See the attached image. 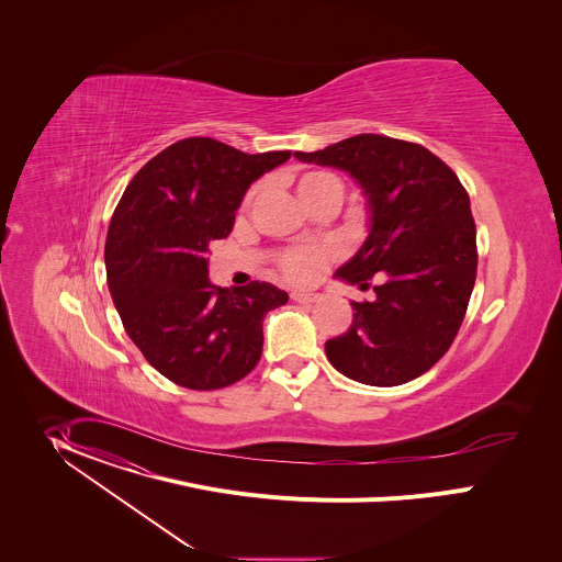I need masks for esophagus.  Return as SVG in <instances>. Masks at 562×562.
<instances>
[{"mask_svg": "<svg viewBox=\"0 0 562 562\" xmlns=\"http://www.w3.org/2000/svg\"><path fill=\"white\" fill-rule=\"evenodd\" d=\"M290 296H292V301H296V303H314V301H318V294H314V292H303V290H294Z\"/></svg>", "mask_w": 562, "mask_h": 562, "instance_id": "1", "label": "esophagus"}]
</instances>
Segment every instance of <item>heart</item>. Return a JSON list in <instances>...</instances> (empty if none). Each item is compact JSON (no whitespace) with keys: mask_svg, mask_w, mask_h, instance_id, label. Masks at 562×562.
Masks as SVG:
<instances>
[{"mask_svg":"<svg viewBox=\"0 0 562 562\" xmlns=\"http://www.w3.org/2000/svg\"><path fill=\"white\" fill-rule=\"evenodd\" d=\"M296 190H299V196L303 203H312L328 192L341 194L344 186H341L339 177H335L333 172L310 170L299 177ZM250 196H252V192H250ZM328 257H330V248H324V246L294 248L281 257V270L288 279L305 283V281H312L321 272L322 266L326 263Z\"/></svg>","mask_w":562,"mask_h":562,"instance_id":"heart-1","label":"heart"}]
</instances>
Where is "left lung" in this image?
<instances>
[{"label":"left lung","mask_w":562,"mask_h":562,"mask_svg":"<svg viewBox=\"0 0 562 562\" xmlns=\"http://www.w3.org/2000/svg\"><path fill=\"white\" fill-rule=\"evenodd\" d=\"M294 158L348 172L368 199L370 232L335 279L372 303H350L346 333L324 344L330 366L374 387L408 383L454 341L476 281V225L454 170L415 143L359 134Z\"/></svg>","instance_id":"obj_1"}]
</instances>
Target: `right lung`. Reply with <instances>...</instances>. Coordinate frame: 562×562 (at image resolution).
<instances>
[{"label": "right lung", "mask_w": 562, "mask_h": 562, "mask_svg": "<svg viewBox=\"0 0 562 562\" xmlns=\"http://www.w3.org/2000/svg\"><path fill=\"white\" fill-rule=\"evenodd\" d=\"M290 156L186 138L125 188L105 238L108 288L127 335L168 381L210 392L257 366L263 318L288 292L266 281L214 285L207 248L232 234L250 183Z\"/></svg>", "instance_id": "add662e5"}]
</instances>
